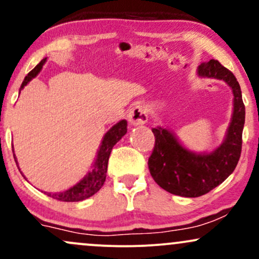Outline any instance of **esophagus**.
I'll return each instance as SVG.
<instances>
[{
    "instance_id": "esophagus-1",
    "label": "esophagus",
    "mask_w": 259,
    "mask_h": 259,
    "mask_svg": "<svg viewBox=\"0 0 259 259\" xmlns=\"http://www.w3.org/2000/svg\"><path fill=\"white\" fill-rule=\"evenodd\" d=\"M127 118L132 125H144L148 120L147 107L144 105H135L130 109Z\"/></svg>"
}]
</instances>
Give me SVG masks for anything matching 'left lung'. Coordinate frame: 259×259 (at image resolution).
<instances>
[{
    "label": "left lung",
    "mask_w": 259,
    "mask_h": 259,
    "mask_svg": "<svg viewBox=\"0 0 259 259\" xmlns=\"http://www.w3.org/2000/svg\"><path fill=\"white\" fill-rule=\"evenodd\" d=\"M197 74L201 78L227 82L234 94V109L224 141L209 153L187 150L164 127L152 129L154 147L148 158L150 173L162 189L183 197H198L221 185L233 173L241 156L245 105L239 82L234 74L215 59L202 63Z\"/></svg>",
    "instance_id": "1"
}]
</instances>
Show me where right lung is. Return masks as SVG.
Returning <instances> with one entry per match:
<instances>
[{
	"label": "right lung",
	"instance_id": "add662e5",
	"mask_svg": "<svg viewBox=\"0 0 259 259\" xmlns=\"http://www.w3.org/2000/svg\"><path fill=\"white\" fill-rule=\"evenodd\" d=\"M45 62H46V58H44L42 61H41L40 63H38L36 67L25 76L24 81L22 82V86H20V90H22L32 78H35V76L40 73ZM126 126V120H120L119 123L113 125L111 129L106 133V135L103 136L102 139V142H101L99 152H97L96 160H95L94 165H92V170L89 171L88 175H85V177L82 178V180H80L78 184H75V185L70 187V189L65 190L63 192H57V194L46 192L47 196L55 198V200L63 202H79L86 200V198L91 197L92 195L96 194L101 187L103 186V184H105L106 181L107 165H108L109 154H111L112 148L124 135H125L127 132ZM14 160H16L18 165L16 154H14Z\"/></svg>",
	"mask_w": 259,
	"mask_h": 259
}]
</instances>
